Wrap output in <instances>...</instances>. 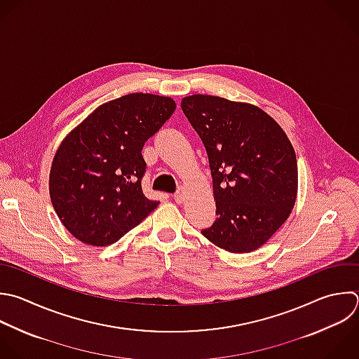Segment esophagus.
<instances>
[{
    "label": "esophagus",
    "instance_id": "obj_1",
    "mask_svg": "<svg viewBox=\"0 0 359 359\" xmlns=\"http://www.w3.org/2000/svg\"><path fill=\"white\" fill-rule=\"evenodd\" d=\"M174 199H175L177 203H182V201H184V192H182V191H177V192L174 194Z\"/></svg>",
    "mask_w": 359,
    "mask_h": 359
}]
</instances>
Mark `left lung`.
I'll return each instance as SVG.
<instances>
[{"instance_id": "8db88e82", "label": "left lung", "mask_w": 359, "mask_h": 359, "mask_svg": "<svg viewBox=\"0 0 359 359\" xmlns=\"http://www.w3.org/2000/svg\"><path fill=\"white\" fill-rule=\"evenodd\" d=\"M181 108L199 135L213 178L217 219L202 234L236 254L264 245L289 217L297 163L283 129L247 102L189 95Z\"/></svg>"}]
</instances>
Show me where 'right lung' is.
Returning a JSON list of instances; mask_svg holds the SVG:
<instances>
[{"label":"right lung","instance_id":"obj_1","mask_svg":"<svg viewBox=\"0 0 359 359\" xmlns=\"http://www.w3.org/2000/svg\"><path fill=\"white\" fill-rule=\"evenodd\" d=\"M175 107L170 97L128 94L100 105L65 137L52 163L49 192L77 240L95 247L116 243L158 206L142 189V150Z\"/></svg>","mask_w":359,"mask_h":359}]
</instances>
